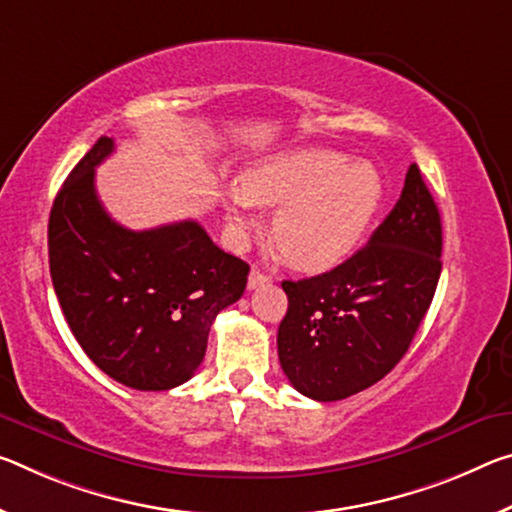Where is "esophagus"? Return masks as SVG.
I'll list each match as a JSON object with an SVG mask.
<instances>
[{"mask_svg":"<svg viewBox=\"0 0 512 512\" xmlns=\"http://www.w3.org/2000/svg\"><path fill=\"white\" fill-rule=\"evenodd\" d=\"M269 282H271L269 275L262 273L259 269H253V271H250V275H248V289L264 287V285H269Z\"/></svg>","mask_w":512,"mask_h":512,"instance_id":"1","label":"esophagus"}]
</instances>
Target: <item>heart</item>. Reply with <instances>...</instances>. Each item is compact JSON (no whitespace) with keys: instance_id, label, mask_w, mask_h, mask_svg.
<instances>
[{"instance_id":"1","label":"heart","mask_w":512,"mask_h":512,"mask_svg":"<svg viewBox=\"0 0 512 512\" xmlns=\"http://www.w3.org/2000/svg\"><path fill=\"white\" fill-rule=\"evenodd\" d=\"M383 200V177L369 161L328 148L275 152L225 189L232 230L257 225V205L277 207L273 241L289 264L326 271L353 253Z\"/></svg>"}]
</instances>
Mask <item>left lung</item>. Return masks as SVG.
<instances>
[{
  "mask_svg": "<svg viewBox=\"0 0 512 512\" xmlns=\"http://www.w3.org/2000/svg\"><path fill=\"white\" fill-rule=\"evenodd\" d=\"M440 255V212L412 164L367 246L332 271L282 282L278 355L289 383L314 401H339L385 378L431 307Z\"/></svg>",
  "mask_w": 512,
  "mask_h": 512,
  "instance_id": "8db88e82",
  "label": "left lung"
}]
</instances>
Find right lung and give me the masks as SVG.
I'll list each match as a JSON object with an SVG mask.
<instances>
[{
	"label": "right lung",
	"mask_w": 512,
	"mask_h": 512,
	"mask_svg": "<svg viewBox=\"0 0 512 512\" xmlns=\"http://www.w3.org/2000/svg\"><path fill=\"white\" fill-rule=\"evenodd\" d=\"M111 152L102 136L56 193L52 285L97 367L132 389L164 392L196 373L216 314L243 296L250 266L196 221L141 232L113 221L95 191V166Z\"/></svg>",
	"instance_id": "right-lung-1"
}]
</instances>
